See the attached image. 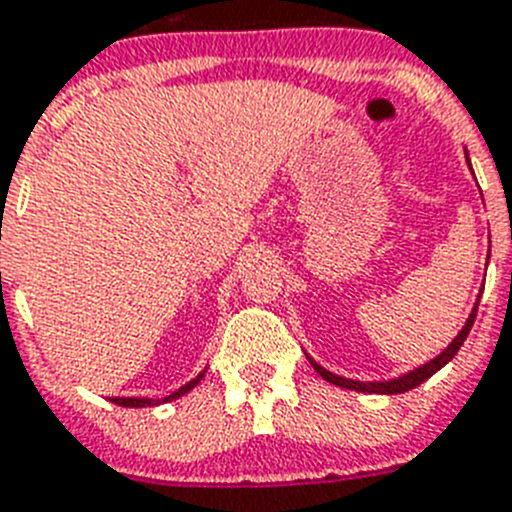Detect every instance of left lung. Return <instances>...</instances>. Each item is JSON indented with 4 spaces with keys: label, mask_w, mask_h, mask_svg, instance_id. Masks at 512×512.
I'll return each mask as SVG.
<instances>
[{
    "label": "left lung",
    "mask_w": 512,
    "mask_h": 512,
    "mask_svg": "<svg viewBox=\"0 0 512 512\" xmlns=\"http://www.w3.org/2000/svg\"><path fill=\"white\" fill-rule=\"evenodd\" d=\"M477 309H479V301L474 304V309H471L469 319H466V324H464V330L456 335V340H453L441 355H435L433 361L425 363V366H420V368H415V371L404 373V376H399V379H391V381H353V379H342V376H335V373H330L327 368L319 366L317 361H311V358H309V363L314 366V371H317L324 381H330V384H335V386H342V389L366 391V394H404V391H410V389H415V386H420L422 381H428L435 371H441V368L446 366L448 361H451L453 355L459 353V348L464 345L466 335H469L471 324H474V319H477Z\"/></svg>",
    "instance_id": "8db88e82"
}]
</instances>
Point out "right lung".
I'll return each instance as SVG.
<instances>
[{
	"label": "right lung",
	"instance_id": "1",
	"mask_svg": "<svg viewBox=\"0 0 512 512\" xmlns=\"http://www.w3.org/2000/svg\"><path fill=\"white\" fill-rule=\"evenodd\" d=\"M201 379H203V373H198V376H195L193 381H188V384L185 386H180V389L177 391H172L170 397H164V399H141V397H113L110 399V402H115V404H121V407H154V404H159V402H172V399H177V397H182V394H188L190 389H193V386H198L201 384Z\"/></svg>",
	"mask_w": 512,
	"mask_h": 512
}]
</instances>
